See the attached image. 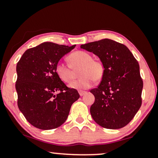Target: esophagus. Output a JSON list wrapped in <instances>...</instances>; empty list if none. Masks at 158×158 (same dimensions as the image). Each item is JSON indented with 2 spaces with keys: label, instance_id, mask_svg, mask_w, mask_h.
<instances>
[{
  "label": "esophagus",
  "instance_id": "esophagus-1",
  "mask_svg": "<svg viewBox=\"0 0 158 158\" xmlns=\"http://www.w3.org/2000/svg\"><path fill=\"white\" fill-rule=\"evenodd\" d=\"M78 93H79L80 96H83V95H84V94H86V92H85V91H83V90H79V91H78Z\"/></svg>",
  "mask_w": 158,
  "mask_h": 158
}]
</instances>
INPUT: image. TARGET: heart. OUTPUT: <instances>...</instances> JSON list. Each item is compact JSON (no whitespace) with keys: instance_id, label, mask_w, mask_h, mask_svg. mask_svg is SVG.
<instances>
[{"instance_id":"1","label":"heart","mask_w":158,"mask_h":158,"mask_svg":"<svg viewBox=\"0 0 158 158\" xmlns=\"http://www.w3.org/2000/svg\"><path fill=\"white\" fill-rule=\"evenodd\" d=\"M69 64L58 62L55 72L60 80L64 83H70L75 77V71H78L81 77L73 82L70 86L75 89H87L93 85L94 81L99 82L104 75L105 69L102 62L93 59L92 55L85 51H76L68 57Z\"/></svg>"}]
</instances>
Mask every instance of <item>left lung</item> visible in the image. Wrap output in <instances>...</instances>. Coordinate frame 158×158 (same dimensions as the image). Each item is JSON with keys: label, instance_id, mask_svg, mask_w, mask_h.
Returning a JSON list of instances; mask_svg holds the SVG:
<instances>
[{"label": "left lung", "instance_id": "1", "mask_svg": "<svg viewBox=\"0 0 158 158\" xmlns=\"http://www.w3.org/2000/svg\"><path fill=\"white\" fill-rule=\"evenodd\" d=\"M81 47L98 56L105 69L98 88L90 90L95 96L90 109L93 118L103 128H122L142 105L143 81L139 63L124 44L109 39Z\"/></svg>", "mask_w": 158, "mask_h": 158}]
</instances>
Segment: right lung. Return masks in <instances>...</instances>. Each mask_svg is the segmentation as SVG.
Segmentation results:
<instances>
[{
  "label": "right lung",
  "instance_id": "add662e5",
  "mask_svg": "<svg viewBox=\"0 0 158 158\" xmlns=\"http://www.w3.org/2000/svg\"><path fill=\"white\" fill-rule=\"evenodd\" d=\"M75 45L44 42L23 54L16 65L19 109L36 128L56 129L65 122L71 106L80 98L55 72L59 60Z\"/></svg>",
  "mask_w": 158,
  "mask_h": 158
}]
</instances>
